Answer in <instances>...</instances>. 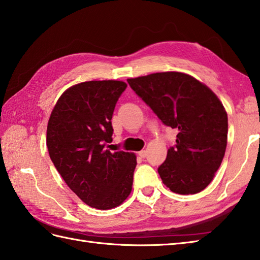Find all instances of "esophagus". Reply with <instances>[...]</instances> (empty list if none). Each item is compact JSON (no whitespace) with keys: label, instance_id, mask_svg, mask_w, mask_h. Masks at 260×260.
<instances>
[{"label":"esophagus","instance_id":"esophagus-1","mask_svg":"<svg viewBox=\"0 0 260 260\" xmlns=\"http://www.w3.org/2000/svg\"><path fill=\"white\" fill-rule=\"evenodd\" d=\"M139 155H140L141 157L144 158V157H146V155H147V152H146L145 150H142L141 152H139Z\"/></svg>","mask_w":260,"mask_h":260}]
</instances>
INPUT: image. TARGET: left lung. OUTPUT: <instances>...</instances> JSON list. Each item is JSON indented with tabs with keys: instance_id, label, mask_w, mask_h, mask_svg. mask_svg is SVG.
Here are the masks:
<instances>
[{
	"instance_id": "obj_1",
	"label": "left lung",
	"mask_w": 260,
	"mask_h": 260,
	"mask_svg": "<svg viewBox=\"0 0 260 260\" xmlns=\"http://www.w3.org/2000/svg\"><path fill=\"white\" fill-rule=\"evenodd\" d=\"M162 123L179 131L157 172L179 194H196L210 184L224 156L228 116L217 95L192 76L167 71L127 79Z\"/></svg>"
}]
</instances>
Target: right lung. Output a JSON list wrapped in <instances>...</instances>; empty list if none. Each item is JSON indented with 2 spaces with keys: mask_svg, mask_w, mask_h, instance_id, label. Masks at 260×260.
I'll list each match as a JSON object with an SVG mask.
<instances>
[{
  "mask_svg": "<svg viewBox=\"0 0 260 260\" xmlns=\"http://www.w3.org/2000/svg\"><path fill=\"white\" fill-rule=\"evenodd\" d=\"M126 87L118 80L75 85L60 96L48 121L53 165L77 197L99 210L118 207L133 185L135 154L107 150L114 109Z\"/></svg>",
  "mask_w": 260,
  "mask_h": 260,
  "instance_id": "1",
  "label": "right lung"
}]
</instances>
